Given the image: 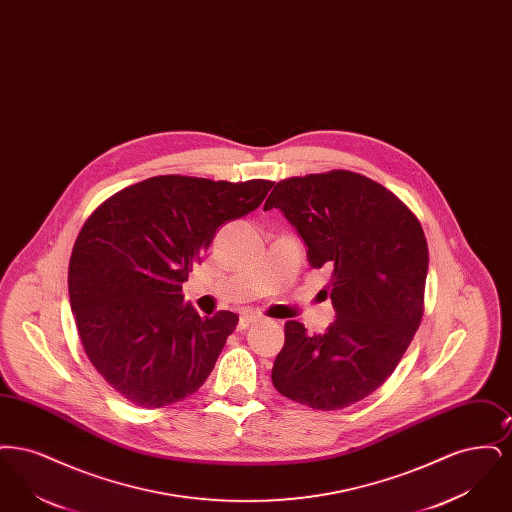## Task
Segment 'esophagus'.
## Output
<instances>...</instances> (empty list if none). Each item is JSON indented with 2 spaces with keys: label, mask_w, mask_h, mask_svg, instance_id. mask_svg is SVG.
<instances>
[{
  "label": "esophagus",
  "mask_w": 512,
  "mask_h": 512,
  "mask_svg": "<svg viewBox=\"0 0 512 512\" xmlns=\"http://www.w3.org/2000/svg\"><path fill=\"white\" fill-rule=\"evenodd\" d=\"M261 317H257V315H253V313H245L240 317V324H238V330H245L247 326H251V324H255V322H259Z\"/></svg>",
  "instance_id": "34e87169"
}]
</instances>
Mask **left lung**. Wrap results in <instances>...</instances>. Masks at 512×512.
<instances>
[{"label": "left lung", "instance_id": "left-lung-1", "mask_svg": "<svg viewBox=\"0 0 512 512\" xmlns=\"http://www.w3.org/2000/svg\"><path fill=\"white\" fill-rule=\"evenodd\" d=\"M272 207L297 228L311 267L330 270L338 317L324 334L284 324L272 384L315 411H340L378 390L413 341L424 315L426 236L397 195L359 172L280 180L265 201Z\"/></svg>", "mask_w": 512, "mask_h": 512}]
</instances>
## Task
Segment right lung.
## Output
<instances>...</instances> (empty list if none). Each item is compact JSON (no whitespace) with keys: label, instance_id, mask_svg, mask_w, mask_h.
<instances>
[{"label":"right lung","instance_id":"obj_1","mask_svg":"<svg viewBox=\"0 0 512 512\" xmlns=\"http://www.w3.org/2000/svg\"><path fill=\"white\" fill-rule=\"evenodd\" d=\"M274 182L151 176L105 199L69 261V297L90 363L126 401L159 409L203 386L238 315L201 318L182 284L220 224L255 211Z\"/></svg>","mask_w":512,"mask_h":512}]
</instances>
